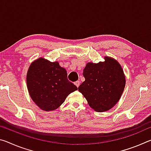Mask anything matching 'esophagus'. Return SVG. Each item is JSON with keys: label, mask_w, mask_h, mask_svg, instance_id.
Instances as JSON below:
<instances>
[{"label": "esophagus", "mask_w": 151, "mask_h": 151, "mask_svg": "<svg viewBox=\"0 0 151 151\" xmlns=\"http://www.w3.org/2000/svg\"><path fill=\"white\" fill-rule=\"evenodd\" d=\"M75 85L76 86H77V87H78L79 85H80V81H76L75 83Z\"/></svg>", "instance_id": "1"}]
</instances>
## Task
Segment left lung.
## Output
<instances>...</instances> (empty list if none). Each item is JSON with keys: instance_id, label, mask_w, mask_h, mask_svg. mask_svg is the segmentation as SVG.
I'll return each instance as SVG.
<instances>
[{"instance_id": "8db88e82", "label": "left lung", "mask_w": 151, "mask_h": 151, "mask_svg": "<svg viewBox=\"0 0 151 151\" xmlns=\"http://www.w3.org/2000/svg\"><path fill=\"white\" fill-rule=\"evenodd\" d=\"M104 58L103 62L86 64L83 70L85 81L78 86L89 106L100 112L109 111L118 103L126 83L121 65L111 57Z\"/></svg>"}]
</instances>
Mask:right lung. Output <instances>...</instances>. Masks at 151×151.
<instances>
[{
    "mask_svg": "<svg viewBox=\"0 0 151 151\" xmlns=\"http://www.w3.org/2000/svg\"><path fill=\"white\" fill-rule=\"evenodd\" d=\"M32 100L45 111L58 109L68 94L78 88L67 78V73L58 62L39 58L30 65L27 75Z\"/></svg>",
    "mask_w": 151,
    "mask_h": 151,
    "instance_id": "1",
    "label": "right lung"
}]
</instances>
